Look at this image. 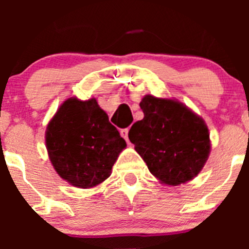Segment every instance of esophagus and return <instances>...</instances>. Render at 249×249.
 I'll return each instance as SVG.
<instances>
[{
    "label": "esophagus",
    "instance_id": "esophagus-1",
    "mask_svg": "<svg viewBox=\"0 0 249 249\" xmlns=\"http://www.w3.org/2000/svg\"><path fill=\"white\" fill-rule=\"evenodd\" d=\"M120 135H122L123 139H125L126 142H129V129H122L120 130Z\"/></svg>",
    "mask_w": 249,
    "mask_h": 249
}]
</instances>
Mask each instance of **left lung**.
<instances>
[{
	"label": "left lung",
	"mask_w": 249,
	"mask_h": 249,
	"mask_svg": "<svg viewBox=\"0 0 249 249\" xmlns=\"http://www.w3.org/2000/svg\"><path fill=\"white\" fill-rule=\"evenodd\" d=\"M144 118L135 123L129 140L148 170L161 183L179 185L196 177L211 152L205 120L180 102L145 95Z\"/></svg>",
	"instance_id": "obj_1"
}]
</instances>
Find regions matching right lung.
<instances>
[{
    "instance_id": "right-lung-1",
    "label": "right lung",
    "mask_w": 249,
    "mask_h": 249,
    "mask_svg": "<svg viewBox=\"0 0 249 249\" xmlns=\"http://www.w3.org/2000/svg\"><path fill=\"white\" fill-rule=\"evenodd\" d=\"M46 145L57 175L73 187L87 189L109 177L126 142L96 99L70 97L48 124Z\"/></svg>"
}]
</instances>
